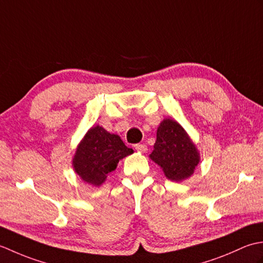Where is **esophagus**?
Here are the masks:
<instances>
[{
	"mask_svg": "<svg viewBox=\"0 0 263 263\" xmlns=\"http://www.w3.org/2000/svg\"><path fill=\"white\" fill-rule=\"evenodd\" d=\"M135 148H136V150L137 152H139V153H141V154H144L147 152V146L146 144H141V143H138V144H136L135 146Z\"/></svg>",
	"mask_w": 263,
	"mask_h": 263,
	"instance_id": "obj_1",
	"label": "esophagus"
}]
</instances>
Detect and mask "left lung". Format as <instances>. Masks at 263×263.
<instances>
[{
	"label": "left lung",
	"mask_w": 263,
	"mask_h": 263,
	"mask_svg": "<svg viewBox=\"0 0 263 263\" xmlns=\"http://www.w3.org/2000/svg\"><path fill=\"white\" fill-rule=\"evenodd\" d=\"M149 158L160 166L166 178L182 182L193 175L200 163V152L180 123L164 119Z\"/></svg>",
	"instance_id": "obj_1"
}]
</instances>
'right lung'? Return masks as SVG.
I'll return each mask as SVG.
<instances>
[{"instance_id": "add662e5", "label": "right lung", "mask_w": 263, "mask_h": 263, "mask_svg": "<svg viewBox=\"0 0 263 263\" xmlns=\"http://www.w3.org/2000/svg\"><path fill=\"white\" fill-rule=\"evenodd\" d=\"M132 154L133 149L127 148L120 136L95 125L77 146L72 167L83 182L100 186L119 161Z\"/></svg>"}]
</instances>
